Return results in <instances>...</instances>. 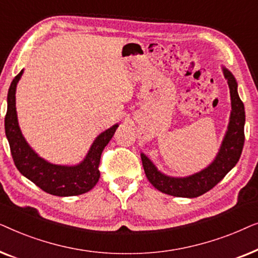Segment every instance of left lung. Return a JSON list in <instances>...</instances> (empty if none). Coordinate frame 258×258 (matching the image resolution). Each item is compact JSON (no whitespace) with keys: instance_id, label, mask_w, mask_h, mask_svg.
Segmentation results:
<instances>
[{"instance_id":"obj_1","label":"left lung","mask_w":258,"mask_h":258,"mask_svg":"<svg viewBox=\"0 0 258 258\" xmlns=\"http://www.w3.org/2000/svg\"><path fill=\"white\" fill-rule=\"evenodd\" d=\"M231 97V115L228 125V132L222 142L221 149L216 158L209 167L189 177L175 178L162 174L156 169L149 158L141 154L142 164L147 178L155 188L168 195L176 197H197L213 189L224 176L235 167L241 157L244 146V104L237 93V83L232 74L223 68Z\"/></svg>"}]
</instances>
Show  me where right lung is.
Listing matches in <instances>:
<instances>
[{
    "instance_id": "add662e5",
    "label": "right lung",
    "mask_w": 258,
    "mask_h": 258,
    "mask_svg": "<svg viewBox=\"0 0 258 258\" xmlns=\"http://www.w3.org/2000/svg\"><path fill=\"white\" fill-rule=\"evenodd\" d=\"M23 70L13 80L8 91V108L5 118L6 136L8 139L14 163L23 176L35 183L43 191L55 196H76L89 191L100 178L101 155L105 146L114 136L117 124L105 130L96 137L82 163L66 167L56 165L38 157L28 146L17 122L15 91Z\"/></svg>"
}]
</instances>
